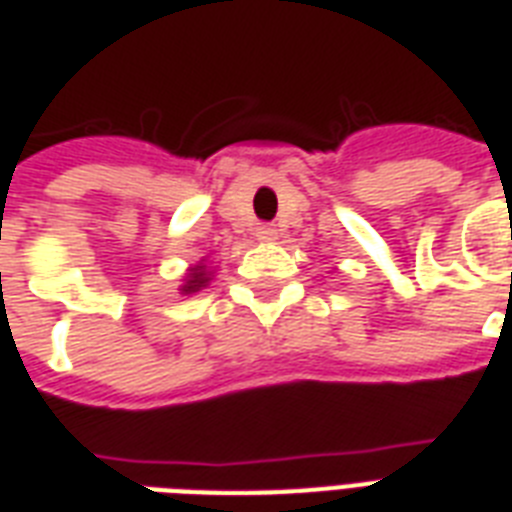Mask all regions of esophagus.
<instances>
[{
	"instance_id": "esophagus-1",
	"label": "esophagus",
	"mask_w": 512,
	"mask_h": 512,
	"mask_svg": "<svg viewBox=\"0 0 512 512\" xmlns=\"http://www.w3.org/2000/svg\"><path fill=\"white\" fill-rule=\"evenodd\" d=\"M255 236L260 241H276V236H279V233H276V228H273L271 223H263L255 228Z\"/></svg>"
}]
</instances>
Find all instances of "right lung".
<instances>
[{"instance_id":"right-lung-1","label":"right lung","mask_w":512,"mask_h":512,"mask_svg":"<svg viewBox=\"0 0 512 512\" xmlns=\"http://www.w3.org/2000/svg\"><path fill=\"white\" fill-rule=\"evenodd\" d=\"M209 284V271H207V265L199 263V265H193L191 271H188V276H185V284H183V295H193V292H199L201 287H207Z\"/></svg>"}]
</instances>
